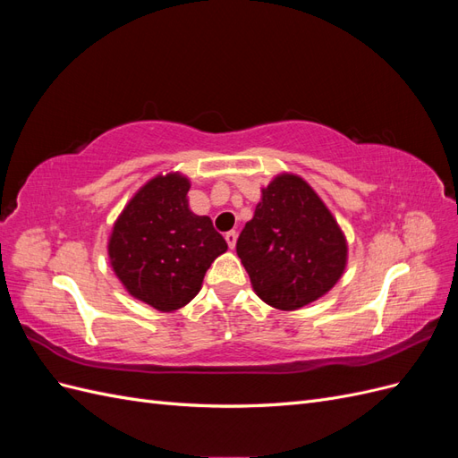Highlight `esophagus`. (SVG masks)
Instances as JSON below:
<instances>
[{"label": "esophagus", "instance_id": "34e87169", "mask_svg": "<svg viewBox=\"0 0 458 458\" xmlns=\"http://www.w3.org/2000/svg\"><path fill=\"white\" fill-rule=\"evenodd\" d=\"M225 241H227L229 248H234V244H237V231H229V233H225Z\"/></svg>", "mask_w": 458, "mask_h": 458}]
</instances>
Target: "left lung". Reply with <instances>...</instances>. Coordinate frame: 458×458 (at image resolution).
<instances>
[{
	"mask_svg": "<svg viewBox=\"0 0 458 458\" xmlns=\"http://www.w3.org/2000/svg\"><path fill=\"white\" fill-rule=\"evenodd\" d=\"M237 254L254 293L271 308L294 311L340 281L348 242L317 192L301 177L281 174L261 189Z\"/></svg>",
	"mask_w": 458,
	"mask_h": 458,
	"instance_id": "left-lung-1",
	"label": "left lung"
}]
</instances>
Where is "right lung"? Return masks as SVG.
Returning a JSON list of instances; mask_svg holds the SVG:
<instances>
[{"instance_id": "1", "label": "right lung", "mask_w": 458, "mask_h": 458, "mask_svg": "<svg viewBox=\"0 0 458 458\" xmlns=\"http://www.w3.org/2000/svg\"><path fill=\"white\" fill-rule=\"evenodd\" d=\"M189 179L157 175L135 192L108 239L110 266L128 293L158 311H175L199 294L227 242L208 216L189 210Z\"/></svg>"}]
</instances>
